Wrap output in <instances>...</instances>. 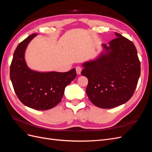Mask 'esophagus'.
<instances>
[{"label":"esophagus","mask_w":152,"mask_h":152,"mask_svg":"<svg viewBox=\"0 0 152 152\" xmlns=\"http://www.w3.org/2000/svg\"><path fill=\"white\" fill-rule=\"evenodd\" d=\"M81 71H82V68L80 66H77L76 67V72L78 75H80L81 73Z\"/></svg>","instance_id":"34e87169"}]
</instances>
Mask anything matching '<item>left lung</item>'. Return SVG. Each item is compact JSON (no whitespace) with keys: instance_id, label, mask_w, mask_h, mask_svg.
<instances>
[{"instance_id":"1","label":"left lung","mask_w":152,"mask_h":152,"mask_svg":"<svg viewBox=\"0 0 152 152\" xmlns=\"http://www.w3.org/2000/svg\"><path fill=\"white\" fill-rule=\"evenodd\" d=\"M116 38L107 44L94 60L84 63L81 74L88 79L86 94L102 108L124 104L134 94L140 76V61L131 40L115 32Z\"/></svg>"}]
</instances>
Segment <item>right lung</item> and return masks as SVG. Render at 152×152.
<instances>
[{"mask_svg":"<svg viewBox=\"0 0 152 152\" xmlns=\"http://www.w3.org/2000/svg\"><path fill=\"white\" fill-rule=\"evenodd\" d=\"M32 34L17 46L10 66V79L21 102L37 110H47L56 106L63 98L65 87L75 79V68L67 72H40L27 66L25 53Z\"/></svg>","mask_w":152,"mask_h":152,"instance_id":"right-lung-1","label":"right lung"}]
</instances>
